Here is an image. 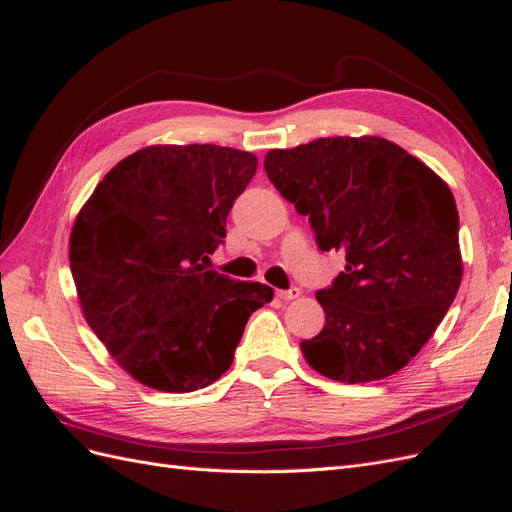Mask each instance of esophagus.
I'll list each match as a JSON object with an SVG mask.
<instances>
[{
  "instance_id": "1",
  "label": "esophagus",
  "mask_w": 512,
  "mask_h": 512,
  "mask_svg": "<svg viewBox=\"0 0 512 512\" xmlns=\"http://www.w3.org/2000/svg\"><path fill=\"white\" fill-rule=\"evenodd\" d=\"M276 296H279L281 300H294V298L300 296V287L291 285L289 289H279V291H276Z\"/></svg>"
}]
</instances>
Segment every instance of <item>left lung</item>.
<instances>
[{
  "instance_id": "obj_1",
  "label": "left lung",
  "mask_w": 512,
  "mask_h": 512,
  "mask_svg": "<svg viewBox=\"0 0 512 512\" xmlns=\"http://www.w3.org/2000/svg\"><path fill=\"white\" fill-rule=\"evenodd\" d=\"M264 169L309 216L321 251L345 253V272L317 291L326 324L300 343L306 362L347 384L403 369L461 285L459 212L446 182L379 137L270 150Z\"/></svg>"
}]
</instances>
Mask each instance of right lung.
<instances>
[{"mask_svg": "<svg viewBox=\"0 0 512 512\" xmlns=\"http://www.w3.org/2000/svg\"><path fill=\"white\" fill-rule=\"evenodd\" d=\"M257 171L251 152L152 145L96 186L70 233V272L87 324L137 382L193 392L233 362L268 285L206 270L227 214Z\"/></svg>", "mask_w": 512, "mask_h": 512, "instance_id": "1", "label": "right lung"}]
</instances>
